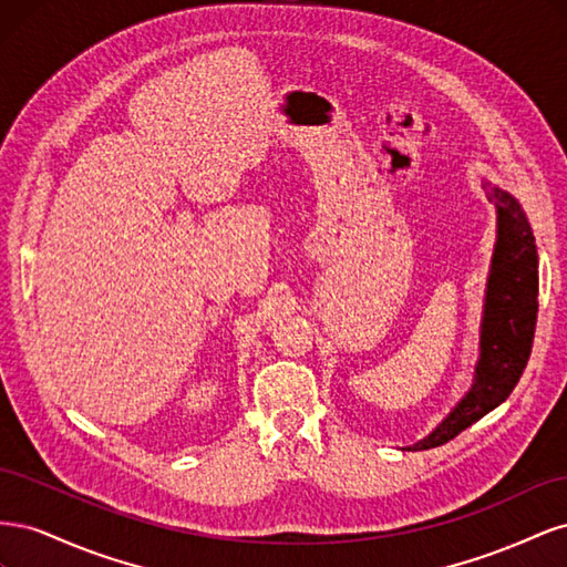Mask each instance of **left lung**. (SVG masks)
Here are the masks:
<instances>
[{
	"label": "left lung",
	"instance_id": "obj_1",
	"mask_svg": "<svg viewBox=\"0 0 567 567\" xmlns=\"http://www.w3.org/2000/svg\"><path fill=\"white\" fill-rule=\"evenodd\" d=\"M496 208V246L487 279L483 333L475 381L466 398L411 452L433 450L499 406L518 385L527 367L537 326L539 262L535 236L520 203L492 184H483Z\"/></svg>",
	"mask_w": 567,
	"mask_h": 567
}]
</instances>
